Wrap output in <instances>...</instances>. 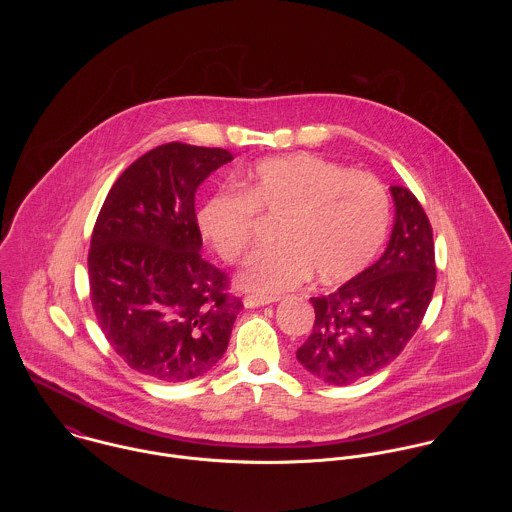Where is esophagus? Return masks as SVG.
Masks as SVG:
<instances>
[{"mask_svg": "<svg viewBox=\"0 0 512 512\" xmlns=\"http://www.w3.org/2000/svg\"><path fill=\"white\" fill-rule=\"evenodd\" d=\"M272 301H276V299L258 297V295H246V297H244V307L254 309V307H260V305H268V303H272Z\"/></svg>", "mask_w": 512, "mask_h": 512, "instance_id": "obj_1", "label": "esophagus"}]
</instances>
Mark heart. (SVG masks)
<instances>
[{
	"mask_svg": "<svg viewBox=\"0 0 512 512\" xmlns=\"http://www.w3.org/2000/svg\"><path fill=\"white\" fill-rule=\"evenodd\" d=\"M260 215L280 217L278 244L254 250L238 284L272 297L305 282L341 284L374 260L390 226V197L370 173L311 153L260 161L240 191H219L197 211L201 234L222 260L234 262L250 246Z\"/></svg>",
	"mask_w": 512,
	"mask_h": 512,
	"instance_id": "1",
	"label": "heart"
}]
</instances>
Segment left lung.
<instances>
[{
  "mask_svg": "<svg viewBox=\"0 0 512 512\" xmlns=\"http://www.w3.org/2000/svg\"><path fill=\"white\" fill-rule=\"evenodd\" d=\"M388 248L337 292L311 297L313 331L297 361L317 378L345 386L390 365L418 331L436 288L434 230L416 195L396 185Z\"/></svg>",
  "mask_w": 512,
  "mask_h": 512,
  "instance_id": "left-lung-1",
  "label": "left lung"
}]
</instances>
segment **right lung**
Listing matches in <instances>:
<instances>
[{"label": "right lung", "mask_w": 512, "mask_h": 512, "mask_svg": "<svg viewBox=\"0 0 512 512\" xmlns=\"http://www.w3.org/2000/svg\"><path fill=\"white\" fill-rule=\"evenodd\" d=\"M230 151L171 142L138 157L94 222L88 284L96 321L124 363L159 382H185L224 355L240 297L201 256L197 187Z\"/></svg>", "instance_id": "right-lung-1"}]
</instances>
